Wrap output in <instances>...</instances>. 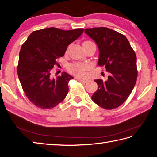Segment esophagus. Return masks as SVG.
<instances>
[{
  "mask_svg": "<svg viewBox=\"0 0 157 157\" xmlns=\"http://www.w3.org/2000/svg\"><path fill=\"white\" fill-rule=\"evenodd\" d=\"M77 80L78 81H80V82H82L83 84H85V83H86L87 82H88V81L87 80H85V79H83V78H77Z\"/></svg>",
  "mask_w": 157,
  "mask_h": 157,
  "instance_id": "1",
  "label": "esophagus"
}]
</instances>
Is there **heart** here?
I'll return each instance as SVG.
<instances>
[{
    "mask_svg": "<svg viewBox=\"0 0 157 157\" xmlns=\"http://www.w3.org/2000/svg\"><path fill=\"white\" fill-rule=\"evenodd\" d=\"M90 41L84 42L83 44L89 43ZM89 68V65L87 64H83L80 63H75L69 64L68 66V71L72 75H75L78 77H82L85 75V72Z\"/></svg>",
    "mask_w": 157,
    "mask_h": 157,
    "instance_id": "1",
    "label": "heart"
}]
</instances>
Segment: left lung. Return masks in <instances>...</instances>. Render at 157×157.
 Returning a JSON list of instances; mask_svg holds the SVG:
<instances>
[{"mask_svg": "<svg viewBox=\"0 0 157 157\" xmlns=\"http://www.w3.org/2000/svg\"><path fill=\"white\" fill-rule=\"evenodd\" d=\"M85 33L98 46V65L105 66L110 73L106 81L95 80L98 89L92 96V100L103 109L117 108L127 100L135 85V52L126 36L115 30L98 27L86 29Z\"/></svg>", "mask_w": 157, "mask_h": 157, "instance_id": "obj_1", "label": "left lung"}]
</instances>
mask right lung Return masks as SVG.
<instances>
[{"label":"right lung","instance_id":"add662e5","mask_svg":"<svg viewBox=\"0 0 157 157\" xmlns=\"http://www.w3.org/2000/svg\"><path fill=\"white\" fill-rule=\"evenodd\" d=\"M83 29L63 30L55 27L33 31L22 45L17 67L18 78L29 101L40 109L55 107L65 98L73 78L64 72L52 78L51 71L67 47L81 35Z\"/></svg>","mask_w":157,"mask_h":157}]
</instances>
